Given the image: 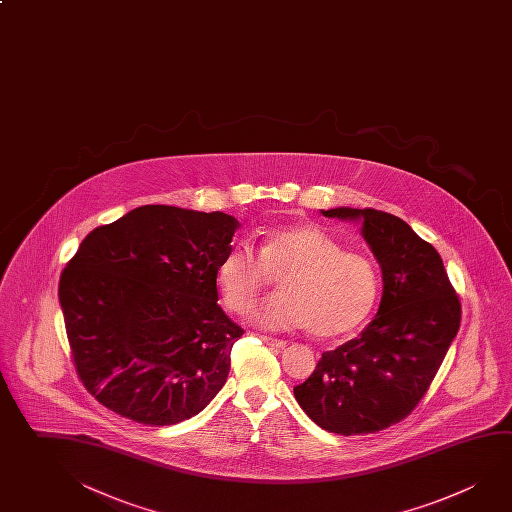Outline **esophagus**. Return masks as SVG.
I'll list each match as a JSON object with an SVG mask.
<instances>
[{
    "instance_id": "obj_1",
    "label": "esophagus",
    "mask_w": 512,
    "mask_h": 512,
    "mask_svg": "<svg viewBox=\"0 0 512 512\" xmlns=\"http://www.w3.org/2000/svg\"><path fill=\"white\" fill-rule=\"evenodd\" d=\"M260 340L264 341L269 347H275V349H284L286 347V341L271 338V336H260Z\"/></svg>"
}]
</instances>
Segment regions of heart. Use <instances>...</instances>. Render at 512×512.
I'll return each instance as SVG.
<instances>
[{"instance_id": "1", "label": "heart", "mask_w": 512, "mask_h": 512, "mask_svg": "<svg viewBox=\"0 0 512 512\" xmlns=\"http://www.w3.org/2000/svg\"><path fill=\"white\" fill-rule=\"evenodd\" d=\"M271 278H278L280 293L252 311L253 322L269 331L311 327L318 338H341L367 322L379 296L374 260L345 250L313 223L271 228L260 239L259 257L252 246L237 244L216 268L221 298L237 314L252 307Z\"/></svg>"}]
</instances>
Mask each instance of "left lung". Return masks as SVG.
I'll use <instances>...</instances> for the list:
<instances>
[{
  "label": "left lung",
  "mask_w": 512,
  "mask_h": 512,
  "mask_svg": "<svg viewBox=\"0 0 512 512\" xmlns=\"http://www.w3.org/2000/svg\"><path fill=\"white\" fill-rule=\"evenodd\" d=\"M320 212L361 226L381 268L383 296L358 338L323 352L293 392L323 430L376 433L403 421L426 394L457 336L460 300L439 252L403 219L374 208Z\"/></svg>",
  "instance_id": "1"
}]
</instances>
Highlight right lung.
Listing matches in <instances>:
<instances>
[{"label": "right lung", "mask_w": 512, "mask_h": 512, "mask_svg": "<svg viewBox=\"0 0 512 512\" xmlns=\"http://www.w3.org/2000/svg\"><path fill=\"white\" fill-rule=\"evenodd\" d=\"M239 228L223 212L145 205L86 235L59 304L79 377L99 403L171 426L216 397L244 332L217 304L216 284Z\"/></svg>", "instance_id": "right-lung-1"}]
</instances>
